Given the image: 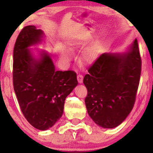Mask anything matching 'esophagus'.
<instances>
[{
	"mask_svg": "<svg viewBox=\"0 0 153 153\" xmlns=\"http://www.w3.org/2000/svg\"><path fill=\"white\" fill-rule=\"evenodd\" d=\"M83 75H81L80 74L77 75V80H78V82L79 83H81L83 82Z\"/></svg>",
	"mask_w": 153,
	"mask_h": 153,
	"instance_id": "esophagus-1",
	"label": "esophagus"
}]
</instances>
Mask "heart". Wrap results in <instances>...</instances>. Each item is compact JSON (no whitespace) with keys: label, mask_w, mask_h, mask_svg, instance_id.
I'll return each mask as SVG.
<instances>
[{"label":"heart","mask_w":153,"mask_h":153,"mask_svg":"<svg viewBox=\"0 0 153 153\" xmlns=\"http://www.w3.org/2000/svg\"><path fill=\"white\" fill-rule=\"evenodd\" d=\"M79 45V42L76 41H73L71 43V47L72 48H74L77 47ZM59 52L60 54V56L62 59L65 60H70L71 56H72V53L67 49L65 47L60 46L59 47ZM98 57V47L97 45H92L89 47H88L82 53V58L84 60V62H87V63H92L94 61L97 60Z\"/></svg>","instance_id":"obj_1"}]
</instances>
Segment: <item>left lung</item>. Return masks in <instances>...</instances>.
<instances>
[{
  "label": "left lung",
  "mask_w": 153,
  "mask_h": 153,
  "mask_svg": "<svg viewBox=\"0 0 153 153\" xmlns=\"http://www.w3.org/2000/svg\"><path fill=\"white\" fill-rule=\"evenodd\" d=\"M83 78L88 114L104 128H114L132 110L139 85L141 58L137 39L124 53H103Z\"/></svg>",
  "instance_id": "8db88e82"
}]
</instances>
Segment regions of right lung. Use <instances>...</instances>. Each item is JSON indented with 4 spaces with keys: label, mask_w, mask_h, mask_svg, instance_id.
Returning <instances> with one entry per match:
<instances>
[{
    "label": "right lung",
    "mask_w": 153,
    "mask_h": 153,
    "mask_svg": "<svg viewBox=\"0 0 153 153\" xmlns=\"http://www.w3.org/2000/svg\"><path fill=\"white\" fill-rule=\"evenodd\" d=\"M43 31L25 26L16 38L13 52V86L22 112L28 122L46 130L59 120L65 100L78 84L76 72L56 71L49 54L39 60L28 48L41 40Z\"/></svg>",
    "instance_id": "right-lung-1"
}]
</instances>
